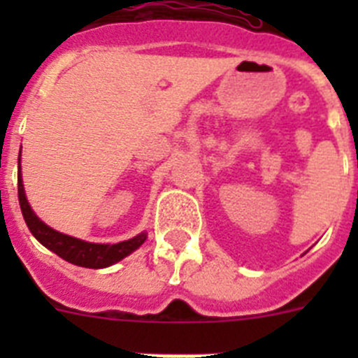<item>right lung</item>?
<instances>
[{"label": "right lung", "mask_w": 358, "mask_h": 358, "mask_svg": "<svg viewBox=\"0 0 358 358\" xmlns=\"http://www.w3.org/2000/svg\"><path fill=\"white\" fill-rule=\"evenodd\" d=\"M17 195H19V206H21V213L24 217L28 229L44 248L55 252L57 256H61L62 260L69 262L78 267L87 268H106L109 265L116 264V262L123 260L125 256L134 252L140 248L141 243L147 240V233H140L134 238L123 240L118 243H93L85 242V240L75 238L55 231L50 227L48 224H44L34 210H31L30 202H28L27 194H24L23 185V173H21V154L17 159Z\"/></svg>", "instance_id": "obj_1"}]
</instances>
